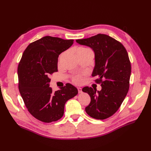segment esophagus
I'll list each match as a JSON object with an SVG mask.
<instances>
[{"label":"esophagus","mask_w":151,"mask_h":151,"mask_svg":"<svg viewBox=\"0 0 151 151\" xmlns=\"http://www.w3.org/2000/svg\"><path fill=\"white\" fill-rule=\"evenodd\" d=\"M77 90H78V93H82V88H77Z\"/></svg>","instance_id":"34e87169"}]
</instances>
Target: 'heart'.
Here are the masks:
<instances>
[{
    "instance_id": "heart-1",
    "label": "heart",
    "mask_w": 151,
    "mask_h": 151,
    "mask_svg": "<svg viewBox=\"0 0 151 151\" xmlns=\"http://www.w3.org/2000/svg\"><path fill=\"white\" fill-rule=\"evenodd\" d=\"M87 50V48H78L76 50V53L83 51V50ZM73 81H74V83H75L76 84H81L82 82H83V77H82V76L80 74L75 76L74 77H73Z\"/></svg>"
}]
</instances>
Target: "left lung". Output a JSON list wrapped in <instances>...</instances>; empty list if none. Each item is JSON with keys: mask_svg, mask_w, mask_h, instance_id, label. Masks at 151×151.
Here are the masks:
<instances>
[{"mask_svg": "<svg viewBox=\"0 0 151 151\" xmlns=\"http://www.w3.org/2000/svg\"><path fill=\"white\" fill-rule=\"evenodd\" d=\"M76 42L93 50L92 76L97 77L96 81L101 86V91L88 86L82 89L91 97L86 112L95 119H106L118 110L129 91L131 65L127 52L121 43L104 34Z\"/></svg>", "mask_w": 151, "mask_h": 151, "instance_id": "1", "label": "left lung"}]
</instances>
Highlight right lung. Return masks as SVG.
I'll return each mask as SVG.
<instances>
[{"mask_svg":"<svg viewBox=\"0 0 151 151\" xmlns=\"http://www.w3.org/2000/svg\"><path fill=\"white\" fill-rule=\"evenodd\" d=\"M73 40L47 36L30 43L22 54L17 68L19 90L29 112L45 123L60 119L65 103L78 94L68 83L53 92L49 76L58 71L59 55L69 48Z\"/></svg>","mask_w":151,"mask_h":151,"instance_id":"add662e5","label":"right lung"}]
</instances>
